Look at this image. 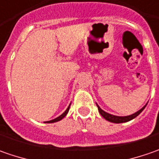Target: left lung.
Wrapping results in <instances>:
<instances>
[{
    "mask_svg": "<svg viewBox=\"0 0 159 159\" xmlns=\"http://www.w3.org/2000/svg\"><path fill=\"white\" fill-rule=\"evenodd\" d=\"M97 105V104H96ZM147 105V104H146ZM146 105L144 107H143L140 111H138L137 112L134 113V114H132V115H129V116H125V117H119V116H114V115H111V114H110V113H107L105 112L104 111H102L100 107L97 105L98 107V111H99V112L101 114L102 116L104 118V119L108 120V121H110V122H112V123H124V122H127V121H130L133 119H134V118H136L138 115L140 114V113L142 112L144 110V108L146 107Z\"/></svg>",
    "mask_w": 159,
    "mask_h": 159,
    "instance_id": "left-lung-1",
    "label": "left lung"
}]
</instances>
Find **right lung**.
<instances>
[{"label": "right lung", "instance_id": "add662e5", "mask_svg": "<svg viewBox=\"0 0 159 159\" xmlns=\"http://www.w3.org/2000/svg\"><path fill=\"white\" fill-rule=\"evenodd\" d=\"M70 104L69 105V107L66 109V111H64L62 115H60L59 117H57V119H52V120H50V121H47L46 123H55V122H57V121H59V120H61V119H63L66 116V114L68 113V111H69V109H70Z\"/></svg>", "mask_w": 159, "mask_h": 159}]
</instances>
